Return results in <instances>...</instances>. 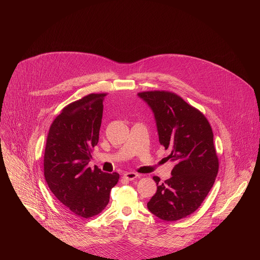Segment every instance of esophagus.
Listing matches in <instances>:
<instances>
[{
  "label": "esophagus",
  "mask_w": 260,
  "mask_h": 260,
  "mask_svg": "<svg viewBox=\"0 0 260 260\" xmlns=\"http://www.w3.org/2000/svg\"><path fill=\"white\" fill-rule=\"evenodd\" d=\"M123 177H124L126 180L132 181V180H135L136 178H138L139 175H138L137 173H134V172H127V173H124V174H123Z\"/></svg>",
  "instance_id": "34e87169"
}]
</instances>
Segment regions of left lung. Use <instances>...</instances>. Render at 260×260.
<instances>
[{
	"instance_id": "obj_1",
	"label": "left lung",
	"mask_w": 260,
	"mask_h": 260,
	"mask_svg": "<svg viewBox=\"0 0 260 260\" xmlns=\"http://www.w3.org/2000/svg\"><path fill=\"white\" fill-rule=\"evenodd\" d=\"M138 95L149 106L160 145L171 150L176 165L172 177L160 183L147 207L165 221H176L200 208L213 187L219 162L211 125L204 114L174 92L144 91Z\"/></svg>"
}]
</instances>
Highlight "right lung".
I'll return each mask as SVG.
<instances>
[{"mask_svg":"<svg viewBox=\"0 0 260 260\" xmlns=\"http://www.w3.org/2000/svg\"><path fill=\"white\" fill-rule=\"evenodd\" d=\"M106 93H90L64 107L53 120L44 153L48 187L66 208L82 218L101 213L110 191L119 180L117 173L87 167L99 142Z\"/></svg>","mask_w":260,"mask_h":260,"instance_id":"right-lung-1","label":"right lung"}]
</instances>
